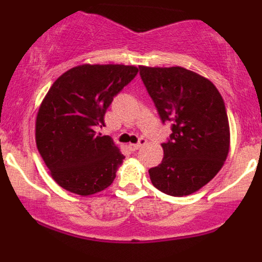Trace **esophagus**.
<instances>
[{
    "mask_svg": "<svg viewBox=\"0 0 262 262\" xmlns=\"http://www.w3.org/2000/svg\"><path fill=\"white\" fill-rule=\"evenodd\" d=\"M145 144H146L145 139H140V141L138 144H130V145H129V148L133 150V151H135V150H139L141 146H144Z\"/></svg>",
    "mask_w": 262,
    "mask_h": 262,
    "instance_id": "obj_1",
    "label": "esophagus"
}]
</instances>
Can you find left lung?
Masks as SVG:
<instances>
[{"label":"left lung","mask_w":262,"mask_h":262,"mask_svg":"<svg viewBox=\"0 0 262 262\" xmlns=\"http://www.w3.org/2000/svg\"><path fill=\"white\" fill-rule=\"evenodd\" d=\"M140 77L162 123L172 122L164 158L149 170L156 188L173 197L202 188L224 165L230 132L223 97L217 87L193 71L139 66Z\"/></svg>","instance_id":"left-lung-1"}]
</instances>
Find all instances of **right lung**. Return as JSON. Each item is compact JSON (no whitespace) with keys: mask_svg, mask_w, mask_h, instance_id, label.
<instances>
[{"mask_svg":"<svg viewBox=\"0 0 262 262\" xmlns=\"http://www.w3.org/2000/svg\"><path fill=\"white\" fill-rule=\"evenodd\" d=\"M138 71L132 65L83 64L62 74L48 91L37 114L35 141L50 175L66 191L90 196L116 179L124 155L97 130L104 127L114 96Z\"/></svg>","mask_w":262,"mask_h":262,"instance_id":"add662e5","label":"right lung"}]
</instances>
